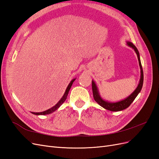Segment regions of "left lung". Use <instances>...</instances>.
Segmentation results:
<instances>
[{
    "instance_id": "obj_1",
    "label": "left lung",
    "mask_w": 159,
    "mask_h": 159,
    "mask_svg": "<svg viewBox=\"0 0 159 159\" xmlns=\"http://www.w3.org/2000/svg\"><path fill=\"white\" fill-rule=\"evenodd\" d=\"M127 44L129 46L131 47L132 48L134 49V50L135 51L138 57L139 66H140V69H141V78H140V81H139V84L137 86V88L135 89V90H134L129 96H128L127 98H125L123 100H121L120 101V102H107V101L103 100L102 98H101L97 85H96L95 81L92 80V91H93V98L95 101L100 105V106H102L105 109L111 111H119L125 109L126 108L129 107V105L132 103V102L134 100V99L136 98L138 94L140 93V91L143 87V71L142 68V65H141V62L140 60L139 52L136 46H134L133 43H131V42H127Z\"/></svg>"
}]
</instances>
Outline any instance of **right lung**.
Returning <instances> with one entry per match:
<instances>
[{
  "mask_svg": "<svg viewBox=\"0 0 159 159\" xmlns=\"http://www.w3.org/2000/svg\"><path fill=\"white\" fill-rule=\"evenodd\" d=\"M75 79H74V80H72L70 81V83L69 84V85H68V88H66V90L65 93H64V95H63V97H62V98H61V99L54 105V107H52V108H50V109H48V110H46V111H43V112H39V113L32 112V114H34V115H47V114H50V113H53L54 111H55L57 110V109H58V108L61 106V105L62 104H63V103L65 102V101H66V98H67V96H68V93H69V91H70V88H71V87L72 84H73V82L75 81Z\"/></svg>",
  "mask_w": 159,
  "mask_h": 159,
  "instance_id": "1",
  "label": "right lung"
}]
</instances>
